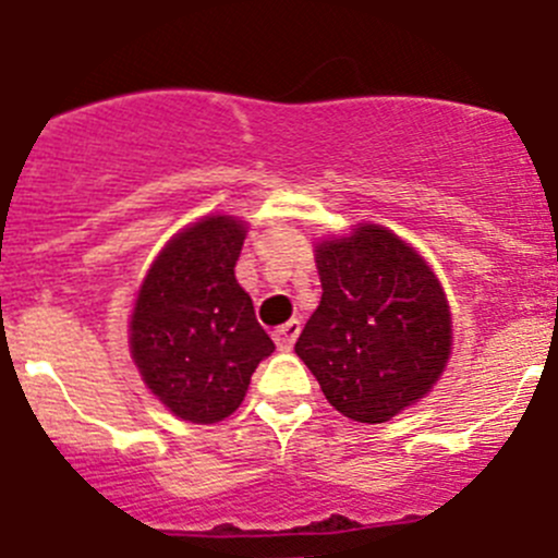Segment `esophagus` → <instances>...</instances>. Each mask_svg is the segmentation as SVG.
I'll list each match as a JSON object with an SVG mask.
<instances>
[{"label":"esophagus","mask_w":558,"mask_h":558,"mask_svg":"<svg viewBox=\"0 0 558 558\" xmlns=\"http://www.w3.org/2000/svg\"><path fill=\"white\" fill-rule=\"evenodd\" d=\"M300 319H289V323L286 325H280L278 330H275V344H278L280 350H289L291 344H294V341H298V336H300Z\"/></svg>","instance_id":"esophagus-1"}]
</instances>
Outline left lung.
Returning a JSON list of instances; mask_svg holds the SVG:
<instances>
[{"label": "left lung", "instance_id": "1", "mask_svg": "<svg viewBox=\"0 0 558 558\" xmlns=\"http://www.w3.org/2000/svg\"><path fill=\"white\" fill-rule=\"evenodd\" d=\"M314 258L323 300L294 353L339 414L386 423L420 403L448 366V294L428 260L384 225L325 239Z\"/></svg>", "mask_w": 558, "mask_h": 558}]
</instances>
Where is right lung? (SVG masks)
<instances>
[{
	"mask_svg": "<svg viewBox=\"0 0 558 558\" xmlns=\"http://www.w3.org/2000/svg\"><path fill=\"white\" fill-rule=\"evenodd\" d=\"M244 235L239 217L197 219L163 244L135 294L130 355L147 389L185 423L233 414L275 350L235 280Z\"/></svg>",
	"mask_w": 558,
	"mask_h": 558,
	"instance_id": "right-lung-1",
	"label": "right lung"
}]
</instances>
